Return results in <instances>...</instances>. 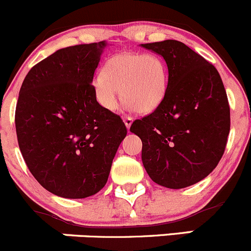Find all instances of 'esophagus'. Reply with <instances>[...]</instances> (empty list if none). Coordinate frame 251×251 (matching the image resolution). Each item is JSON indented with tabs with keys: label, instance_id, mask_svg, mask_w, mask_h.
Wrapping results in <instances>:
<instances>
[{
	"label": "esophagus",
	"instance_id": "1",
	"mask_svg": "<svg viewBox=\"0 0 251 251\" xmlns=\"http://www.w3.org/2000/svg\"><path fill=\"white\" fill-rule=\"evenodd\" d=\"M125 125H126V129H129L130 128V126L133 125V118L131 117H125Z\"/></svg>",
	"mask_w": 251,
	"mask_h": 251
}]
</instances>
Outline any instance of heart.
Here are the masks:
<instances>
[{
	"instance_id": "b5f03b06",
	"label": "heart",
	"mask_w": 251,
	"mask_h": 251,
	"mask_svg": "<svg viewBox=\"0 0 251 251\" xmlns=\"http://www.w3.org/2000/svg\"><path fill=\"white\" fill-rule=\"evenodd\" d=\"M91 85L96 101L106 111L117 108L121 90L126 107L148 115L157 110L167 95V66L156 54L122 52L106 61Z\"/></svg>"
}]
</instances>
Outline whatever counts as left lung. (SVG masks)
<instances>
[{
    "instance_id": "1",
    "label": "left lung",
    "mask_w": 251,
    "mask_h": 251,
    "mask_svg": "<svg viewBox=\"0 0 251 251\" xmlns=\"http://www.w3.org/2000/svg\"><path fill=\"white\" fill-rule=\"evenodd\" d=\"M168 68V89L157 110L134 121L141 160L158 185L182 189L200 182L220 162L230 128L229 105L217 69L177 40L141 44Z\"/></svg>"
}]
</instances>
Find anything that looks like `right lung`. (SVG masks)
I'll use <instances>...</instances> for the list:
<instances>
[{
	"label": "right lung",
	"mask_w": 251,
	"mask_h": 251,
	"mask_svg": "<svg viewBox=\"0 0 251 251\" xmlns=\"http://www.w3.org/2000/svg\"><path fill=\"white\" fill-rule=\"evenodd\" d=\"M106 41L61 49L29 71L16 108L24 161L52 194L84 199L100 192L126 135L120 116L96 101L93 79Z\"/></svg>",
	"instance_id": "obj_1"
}]
</instances>
